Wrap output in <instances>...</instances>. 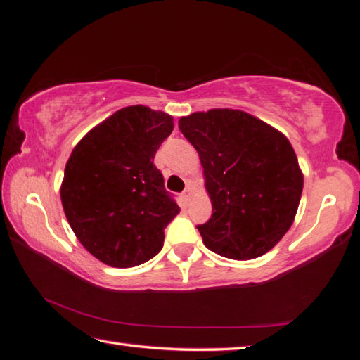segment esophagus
<instances>
[{
    "label": "esophagus",
    "instance_id": "1",
    "mask_svg": "<svg viewBox=\"0 0 360 360\" xmlns=\"http://www.w3.org/2000/svg\"><path fill=\"white\" fill-rule=\"evenodd\" d=\"M192 195H193V192H192V187H186V191L182 192V198H184V202L186 203H188L192 200Z\"/></svg>",
    "mask_w": 360,
    "mask_h": 360
}]
</instances>
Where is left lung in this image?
I'll list each match as a JSON object with an SVG mask.
<instances>
[{
    "label": "left lung",
    "instance_id": "obj_1",
    "mask_svg": "<svg viewBox=\"0 0 360 360\" xmlns=\"http://www.w3.org/2000/svg\"><path fill=\"white\" fill-rule=\"evenodd\" d=\"M197 149L211 219L198 225L205 246L222 257L264 255L290 229L303 191L294 148L281 131L238 109H210L179 119Z\"/></svg>",
    "mask_w": 360,
    "mask_h": 360
}]
</instances>
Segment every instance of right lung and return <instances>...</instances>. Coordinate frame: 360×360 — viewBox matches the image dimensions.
Masks as SVG:
<instances>
[{
    "label": "right lung",
    "mask_w": 360,
    "mask_h": 360,
    "mask_svg": "<svg viewBox=\"0 0 360 360\" xmlns=\"http://www.w3.org/2000/svg\"><path fill=\"white\" fill-rule=\"evenodd\" d=\"M173 127L167 112L127 106L72 149L60 197L77 240L103 264L136 266L163 248V230L179 206L165 191L154 157Z\"/></svg>",
    "instance_id": "right-lung-1"
}]
</instances>
